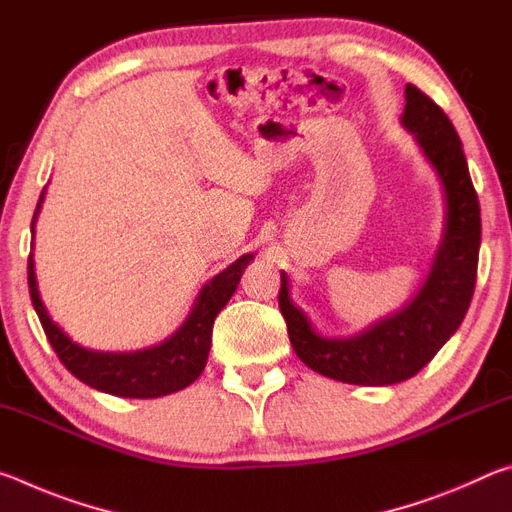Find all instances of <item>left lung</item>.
<instances>
[{"mask_svg": "<svg viewBox=\"0 0 512 512\" xmlns=\"http://www.w3.org/2000/svg\"><path fill=\"white\" fill-rule=\"evenodd\" d=\"M402 124L438 171L447 196L445 237L431 273L409 305L352 339H323L289 300L282 273L277 302L300 361L318 375L357 386H391L427 366L463 323L472 302L481 246V210L463 144L452 121L427 94L406 85Z\"/></svg>", "mask_w": 512, "mask_h": 512, "instance_id": "obj_1", "label": "left lung"}]
</instances>
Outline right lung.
<instances>
[{
    "label": "right lung",
    "instance_id": "right-lung-1",
    "mask_svg": "<svg viewBox=\"0 0 512 512\" xmlns=\"http://www.w3.org/2000/svg\"><path fill=\"white\" fill-rule=\"evenodd\" d=\"M250 259H253V255L239 257L235 264H230L223 273L210 280V284H205L201 296L196 298L192 314L171 339L140 352H94L81 348V345L69 339L63 329L49 318L45 305H42L31 255L27 266L29 293L51 348L58 354L60 363L76 379L103 393L133 397V400H149V397L183 391L201 375L212 345L214 318L225 307V302L232 298Z\"/></svg>",
    "mask_w": 512,
    "mask_h": 512
}]
</instances>
